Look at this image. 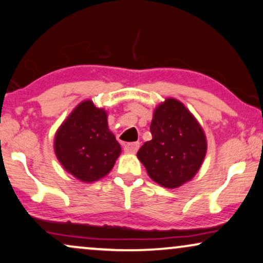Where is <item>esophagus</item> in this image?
Segmentation results:
<instances>
[{"instance_id": "obj_1", "label": "esophagus", "mask_w": 263, "mask_h": 263, "mask_svg": "<svg viewBox=\"0 0 263 263\" xmlns=\"http://www.w3.org/2000/svg\"><path fill=\"white\" fill-rule=\"evenodd\" d=\"M139 149V143L138 142H132V143H126L124 145L125 153H129V154H135Z\"/></svg>"}]
</instances>
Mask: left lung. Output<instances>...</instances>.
Here are the masks:
<instances>
[{"label":"left lung","mask_w":263,"mask_h":263,"mask_svg":"<svg viewBox=\"0 0 263 263\" xmlns=\"http://www.w3.org/2000/svg\"><path fill=\"white\" fill-rule=\"evenodd\" d=\"M153 138L137 153L149 177L165 188H178L191 181L206 155L204 129L191 111L175 98L154 110Z\"/></svg>","instance_id":"1"}]
</instances>
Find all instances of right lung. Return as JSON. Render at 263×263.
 Returning a JSON list of instances; mask_svg holds the SVG:
<instances>
[{
    "label": "right lung",
    "mask_w": 263,
    "mask_h": 263,
    "mask_svg": "<svg viewBox=\"0 0 263 263\" xmlns=\"http://www.w3.org/2000/svg\"><path fill=\"white\" fill-rule=\"evenodd\" d=\"M107 116L104 109L87 99L71 111L55 134L57 159L81 182L91 183L107 176L121 153Z\"/></svg>",
    "instance_id": "obj_1"
}]
</instances>
